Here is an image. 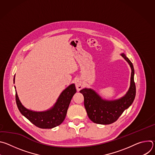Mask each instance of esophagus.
<instances>
[{"mask_svg": "<svg viewBox=\"0 0 155 155\" xmlns=\"http://www.w3.org/2000/svg\"><path fill=\"white\" fill-rule=\"evenodd\" d=\"M75 86L76 88L78 91H80L83 88V81H81V79H78L76 82H75Z\"/></svg>", "mask_w": 155, "mask_h": 155, "instance_id": "34e87169", "label": "esophagus"}]
</instances>
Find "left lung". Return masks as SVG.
Returning a JSON list of instances; mask_svg holds the SVG:
<instances>
[{"mask_svg":"<svg viewBox=\"0 0 155 155\" xmlns=\"http://www.w3.org/2000/svg\"><path fill=\"white\" fill-rule=\"evenodd\" d=\"M121 56L127 61L131 68L130 85L126 94L116 101H105L91 89H83L80 93L84 97V105L88 117L94 123L109 124L115 122L125 110L133 102L136 93L134 80V69L131 61L124 54Z\"/></svg>","mask_w":155,"mask_h":155,"instance_id":"8db88e82","label":"left lung"}]
</instances>
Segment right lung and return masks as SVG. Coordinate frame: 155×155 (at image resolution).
<instances>
[{
    "label": "right lung",
    "mask_w": 155,
    "mask_h": 155,
    "mask_svg": "<svg viewBox=\"0 0 155 155\" xmlns=\"http://www.w3.org/2000/svg\"><path fill=\"white\" fill-rule=\"evenodd\" d=\"M13 82L15 83V77ZM76 92L75 84H71L62 92L54 107L45 112H33L26 108L19 101L16 92V102L21 114L32 124L41 129H51L63 122L72 98Z\"/></svg>",
    "instance_id": "right-lung-1"
}]
</instances>
